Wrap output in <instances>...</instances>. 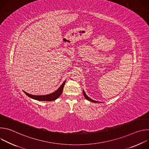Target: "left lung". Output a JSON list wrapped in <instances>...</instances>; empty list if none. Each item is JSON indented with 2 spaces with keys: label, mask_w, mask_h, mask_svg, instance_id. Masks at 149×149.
I'll use <instances>...</instances> for the list:
<instances>
[{
  "label": "left lung",
  "mask_w": 149,
  "mask_h": 149,
  "mask_svg": "<svg viewBox=\"0 0 149 149\" xmlns=\"http://www.w3.org/2000/svg\"><path fill=\"white\" fill-rule=\"evenodd\" d=\"M83 94H84V97L86 98L87 100H88V101H91V102H95V103H97V102H99L98 101H95V100H92V99H91L90 97H88L87 95V94H86V93H85V91L83 90Z\"/></svg>",
  "instance_id": "left-lung-1"
}]
</instances>
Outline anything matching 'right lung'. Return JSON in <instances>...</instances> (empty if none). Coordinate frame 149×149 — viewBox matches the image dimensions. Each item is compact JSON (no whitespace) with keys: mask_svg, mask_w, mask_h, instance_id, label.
<instances>
[{"mask_svg":"<svg viewBox=\"0 0 149 149\" xmlns=\"http://www.w3.org/2000/svg\"><path fill=\"white\" fill-rule=\"evenodd\" d=\"M66 81L63 82L61 86L58 88L57 90L54 91V93L47 94V95H32L30 94H28L26 93L25 91H24L25 94L27 95L28 97L30 98H32L33 99L36 100L38 101H54L56 99H57L62 94L63 89V87H64V85L65 84Z\"/></svg>","mask_w":149,"mask_h":149,"instance_id":"right-lung-1","label":"right lung"}]
</instances>
